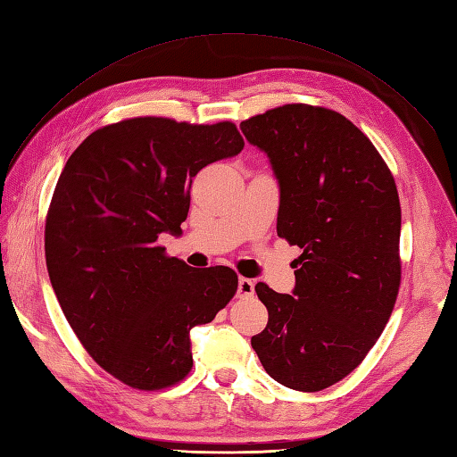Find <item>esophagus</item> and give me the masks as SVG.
Here are the masks:
<instances>
[{"label": "esophagus", "instance_id": "34e87169", "mask_svg": "<svg viewBox=\"0 0 457 457\" xmlns=\"http://www.w3.org/2000/svg\"><path fill=\"white\" fill-rule=\"evenodd\" d=\"M253 281L246 279V277H240L238 279V296L240 298H248L253 295Z\"/></svg>", "mask_w": 457, "mask_h": 457}]
</instances>
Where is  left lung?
Returning a JSON list of instances; mask_svg holds the SVG:
<instances>
[{
    "mask_svg": "<svg viewBox=\"0 0 457 457\" xmlns=\"http://www.w3.org/2000/svg\"><path fill=\"white\" fill-rule=\"evenodd\" d=\"M279 182L277 235L303 248L293 295L255 285L267 326L252 337L265 372L320 392L364 361L402 283V207L372 141L339 112L285 104L244 120Z\"/></svg>",
    "mask_w": 457,
    "mask_h": 457,
    "instance_id": "obj_1",
    "label": "left lung"
}]
</instances>
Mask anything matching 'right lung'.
<instances>
[{
  "instance_id": "add662e5",
  "label": "right lung",
  "mask_w": 457,
  "mask_h": 457,
  "mask_svg": "<svg viewBox=\"0 0 457 457\" xmlns=\"http://www.w3.org/2000/svg\"><path fill=\"white\" fill-rule=\"evenodd\" d=\"M242 149L232 121L145 116L93 131L63 166L44 230L50 281L87 353L129 387L184 380L190 329L237 293L230 267L194 270L157 240L182 232L194 176Z\"/></svg>"
}]
</instances>
